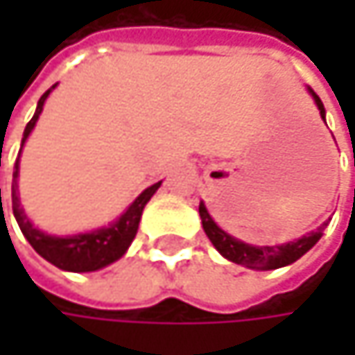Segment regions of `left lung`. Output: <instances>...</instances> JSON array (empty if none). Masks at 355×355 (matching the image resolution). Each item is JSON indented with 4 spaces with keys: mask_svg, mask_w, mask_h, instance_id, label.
<instances>
[{
    "mask_svg": "<svg viewBox=\"0 0 355 355\" xmlns=\"http://www.w3.org/2000/svg\"><path fill=\"white\" fill-rule=\"evenodd\" d=\"M309 94L313 96L315 105L319 108L320 119L324 121V107L320 103V98L315 94L313 88H306ZM199 216H201V224H203V230L207 234V239L211 241V245L216 247V250L236 263V265H243L248 269H254V271H269V269H279V267H286V265H292L294 261H298L304 252H309L311 248L315 247L322 236V230L329 222L320 224L317 230H313L311 234H304L302 239H296V241H290V243H284V245H275V247H254V245H248L243 243L239 239H234L232 234H228L226 230H222L214 218L209 216L207 207L203 201H199Z\"/></svg>",
    "mask_w": 355,
    "mask_h": 355,
    "instance_id": "left-lung-1",
    "label": "left lung"
}]
</instances>
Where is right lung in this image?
<instances>
[{
	"label": "right lung",
	"mask_w": 355,
	"mask_h": 355,
	"mask_svg": "<svg viewBox=\"0 0 355 355\" xmlns=\"http://www.w3.org/2000/svg\"><path fill=\"white\" fill-rule=\"evenodd\" d=\"M57 86V84H55ZM55 86H51L38 101L35 110V116L28 121L26 129H24V137H22V148L28 139V135L33 133L36 121L42 112L44 101L49 98V94L55 90ZM20 148V154H22ZM20 154L18 160L14 164V180H12V207H14V218L22 230V234L26 236V241L31 243V247L36 252L46 259L49 263H53L55 267L63 269V271H73V273H88V271H98L103 267H107L110 263L119 261L127 248L131 247L137 228H139V220L144 214L146 203L152 199V195L158 191L160 182H154L152 187L144 189L131 203L129 207L108 226L90 230V232H80V234H71V236H55V234H46L42 230L35 228V224L28 220V216L24 214V207L20 205V193H18V175H20ZM1 193V191H0ZM1 203V195H0Z\"/></svg>",
	"instance_id": "obj_1"
}]
</instances>
